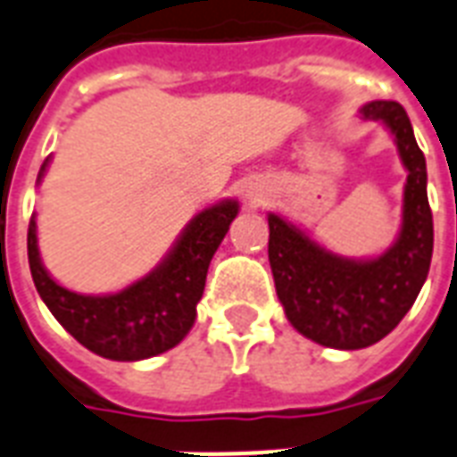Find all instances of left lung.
Returning a JSON list of instances; mask_svg holds the SVG:
<instances>
[{
    "mask_svg": "<svg viewBox=\"0 0 457 457\" xmlns=\"http://www.w3.org/2000/svg\"><path fill=\"white\" fill-rule=\"evenodd\" d=\"M395 135L407 168L403 228L376 260H346L277 214L270 221V267L284 313L303 337L332 349H363L397 328L420 296L434 253V216L427 197V161L400 103L361 108Z\"/></svg>",
    "mask_w": 457,
    "mask_h": 457,
    "instance_id": "8db88e82",
    "label": "left lung"
}]
</instances>
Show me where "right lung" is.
Here are the masks:
<instances>
[{
    "label": "right lung",
    "instance_id": "obj_1",
    "mask_svg": "<svg viewBox=\"0 0 457 457\" xmlns=\"http://www.w3.org/2000/svg\"><path fill=\"white\" fill-rule=\"evenodd\" d=\"M46 168L47 161L40 168V176ZM236 214L238 202L233 200L200 212L185 226L176 248L154 272L108 296H84L60 287L40 262L36 219H30V274L50 313L86 349L112 361L149 359L173 349L190 332L209 262Z\"/></svg>",
    "mask_w": 457,
    "mask_h": 457
}]
</instances>
